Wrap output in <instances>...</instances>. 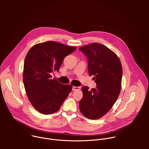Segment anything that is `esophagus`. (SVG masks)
<instances>
[{
    "label": "esophagus",
    "mask_w": 149,
    "mask_h": 149,
    "mask_svg": "<svg viewBox=\"0 0 149 149\" xmlns=\"http://www.w3.org/2000/svg\"><path fill=\"white\" fill-rule=\"evenodd\" d=\"M80 87H77V86H74L72 87V90L73 91H78V90H80Z\"/></svg>",
    "instance_id": "1"
}]
</instances>
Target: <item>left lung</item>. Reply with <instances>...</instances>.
Here are the masks:
<instances>
[{
    "instance_id": "left-lung-1",
    "label": "left lung",
    "mask_w": 149,
    "mask_h": 149,
    "mask_svg": "<svg viewBox=\"0 0 149 149\" xmlns=\"http://www.w3.org/2000/svg\"><path fill=\"white\" fill-rule=\"evenodd\" d=\"M79 49L88 60L89 75H94L97 88L82 87L83 97L79 103L81 114L88 119H98L107 114L117 100L121 88L123 68L118 56L99 43Z\"/></svg>"
}]
</instances>
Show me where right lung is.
<instances>
[{
    "label": "right lung",
    "instance_id": "add662e5",
    "mask_svg": "<svg viewBox=\"0 0 149 149\" xmlns=\"http://www.w3.org/2000/svg\"><path fill=\"white\" fill-rule=\"evenodd\" d=\"M76 49L51 40L33 45L27 53L24 84L29 101L39 113L47 115L58 111L71 93V85L51 79V73L58 71L64 58Z\"/></svg>",
    "mask_w": 149,
    "mask_h": 149
}]
</instances>
